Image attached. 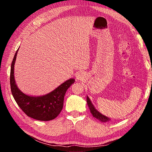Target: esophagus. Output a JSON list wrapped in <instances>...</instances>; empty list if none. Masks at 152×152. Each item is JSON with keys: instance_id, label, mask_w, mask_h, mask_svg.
Listing matches in <instances>:
<instances>
[{"instance_id": "esophagus-1", "label": "esophagus", "mask_w": 152, "mask_h": 152, "mask_svg": "<svg viewBox=\"0 0 152 152\" xmlns=\"http://www.w3.org/2000/svg\"><path fill=\"white\" fill-rule=\"evenodd\" d=\"M85 77H86L85 73L83 72H78L76 74V78L77 80H83L85 78Z\"/></svg>"}]
</instances>
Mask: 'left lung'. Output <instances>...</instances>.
<instances>
[{"label": "left lung", "mask_w": 152, "mask_h": 152, "mask_svg": "<svg viewBox=\"0 0 152 152\" xmlns=\"http://www.w3.org/2000/svg\"><path fill=\"white\" fill-rule=\"evenodd\" d=\"M86 102H87V104H88L90 110H91V113H92V116H93L94 118H96V119H97L98 120H99L101 122L104 123V122L109 121L110 118L106 117L105 115H103L102 114H101V113L98 111V110L95 109L94 105L92 104L91 101L90 100L88 96H86Z\"/></svg>", "instance_id": "left-lung-1"}]
</instances>
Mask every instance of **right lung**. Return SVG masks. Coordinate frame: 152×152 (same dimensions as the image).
<instances>
[{"label": "right lung", "instance_id": "add662e5", "mask_svg": "<svg viewBox=\"0 0 152 152\" xmlns=\"http://www.w3.org/2000/svg\"><path fill=\"white\" fill-rule=\"evenodd\" d=\"M18 50L19 49L12 60L10 75L11 92L15 101L28 117L43 121L54 119L63 109L66 92L74 84L75 80H68L53 91L43 96H33L23 93L17 87L14 76V67Z\"/></svg>", "mask_w": 152, "mask_h": 152}]
</instances>
